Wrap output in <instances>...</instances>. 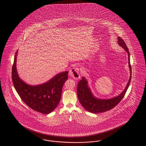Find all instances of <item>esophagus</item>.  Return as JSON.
I'll return each mask as SVG.
<instances>
[{
	"mask_svg": "<svg viewBox=\"0 0 146 146\" xmlns=\"http://www.w3.org/2000/svg\"><path fill=\"white\" fill-rule=\"evenodd\" d=\"M79 70V68L78 67H74L70 71V75L75 79H79L80 77Z\"/></svg>",
	"mask_w": 146,
	"mask_h": 146,
	"instance_id": "obj_1",
	"label": "esophagus"
}]
</instances>
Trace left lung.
<instances>
[{
    "label": "left lung",
    "mask_w": 146,
    "mask_h": 146,
    "mask_svg": "<svg viewBox=\"0 0 146 146\" xmlns=\"http://www.w3.org/2000/svg\"><path fill=\"white\" fill-rule=\"evenodd\" d=\"M118 40L119 44L128 53L129 67L131 71L130 78L126 88L119 96L109 100H101L96 98L93 96L90 89L88 87L87 80L85 79L84 77H83L82 79L80 80L78 84L77 95L81 105L86 110L90 112L101 113L106 112V111L110 110L111 109H113L121 101L122 98L124 97L130 84L132 77V69L130 64L129 52L128 48L124 40L120 37H118Z\"/></svg>",
    "instance_id": "8db88e82"
}]
</instances>
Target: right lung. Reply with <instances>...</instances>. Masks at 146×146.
I'll use <instances>...</instances> for the list:
<instances>
[{
    "label": "right lung",
    "mask_w": 146,
    "mask_h": 146,
    "mask_svg": "<svg viewBox=\"0 0 146 146\" xmlns=\"http://www.w3.org/2000/svg\"><path fill=\"white\" fill-rule=\"evenodd\" d=\"M18 51L14 56L12 78L14 86L23 102L31 109L48 114L57 106L61 98L62 86L68 79V71L58 74L46 83L31 86L23 82L16 68Z\"/></svg>",
    "instance_id": "1"
}]
</instances>
